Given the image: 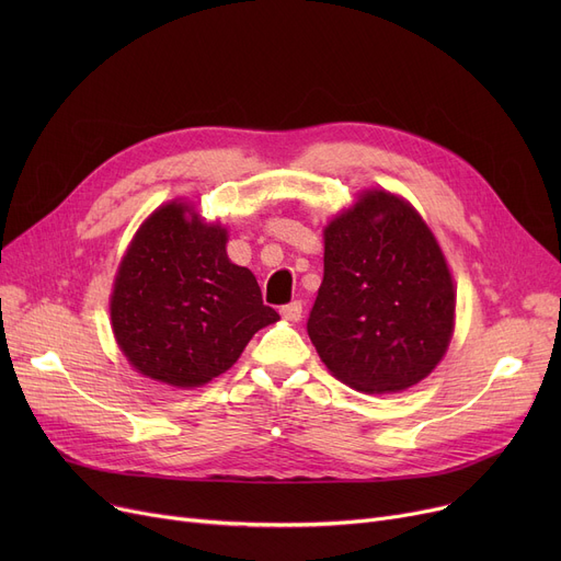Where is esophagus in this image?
Segmentation results:
<instances>
[{
	"label": "esophagus",
	"instance_id": "esophagus-1",
	"mask_svg": "<svg viewBox=\"0 0 561 561\" xmlns=\"http://www.w3.org/2000/svg\"><path fill=\"white\" fill-rule=\"evenodd\" d=\"M279 313H282V318H286V320L298 322V320L302 318V302H300V300H293V302L284 305V307L279 309Z\"/></svg>",
	"mask_w": 561,
	"mask_h": 561
}]
</instances>
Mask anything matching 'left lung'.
I'll return each mask as SVG.
<instances>
[{
	"mask_svg": "<svg viewBox=\"0 0 561 561\" xmlns=\"http://www.w3.org/2000/svg\"><path fill=\"white\" fill-rule=\"evenodd\" d=\"M455 288L432 231L385 191L325 229V273L307 332L320 359L366 393L419 385L446 355Z\"/></svg>",
	"mask_w": 561,
	"mask_h": 561,
	"instance_id": "left-lung-1",
	"label": "left lung"
}]
</instances>
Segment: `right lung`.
I'll return each mask as SVG.
<instances>
[{
  "label": "right lung",
  "instance_id": "right-lung-1",
  "mask_svg": "<svg viewBox=\"0 0 561 561\" xmlns=\"http://www.w3.org/2000/svg\"><path fill=\"white\" fill-rule=\"evenodd\" d=\"M165 204L138 229L117 271L111 320L131 366L172 387H199L279 320L248 268L227 259V231Z\"/></svg>",
  "mask_w": 561,
  "mask_h": 561
}]
</instances>
